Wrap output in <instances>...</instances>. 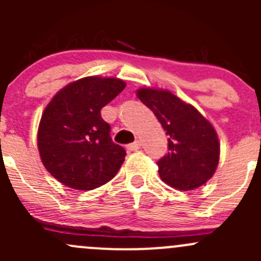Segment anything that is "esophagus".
<instances>
[{"instance_id":"34e87169","label":"esophagus","mask_w":261,"mask_h":261,"mask_svg":"<svg viewBox=\"0 0 261 261\" xmlns=\"http://www.w3.org/2000/svg\"><path fill=\"white\" fill-rule=\"evenodd\" d=\"M140 146H141L140 141L135 140L133 144H128L127 150H128V151H138V150L140 149Z\"/></svg>"}]
</instances>
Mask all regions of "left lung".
<instances>
[{
	"label": "left lung",
	"mask_w": 261,
	"mask_h": 261,
	"mask_svg": "<svg viewBox=\"0 0 261 261\" xmlns=\"http://www.w3.org/2000/svg\"><path fill=\"white\" fill-rule=\"evenodd\" d=\"M138 97L154 112L169 138V151L158 162L163 181L180 191L206 183L220 160V143L213 126L193 106L168 91L141 88Z\"/></svg>",
	"instance_id": "obj_1"
}]
</instances>
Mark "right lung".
I'll return each mask as SVG.
<instances>
[{
  "instance_id": "obj_1",
  "label": "right lung",
  "mask_w": 261,
  "mask_h": 261,
  "mask_svg": "<svg viewBox=\"0 0 261 261\" xmlns=\"http://www.w3.org/2000/svg\"><path fill=\"white\" fill-rule=\"evenodd\" d=\"M117 78L87 77L58 92L41 116L38 146L46 170L64 186L91 191L117 174L126 151L112 141L102 107L125 88Z\"/></svg>"
}]
</instances>
